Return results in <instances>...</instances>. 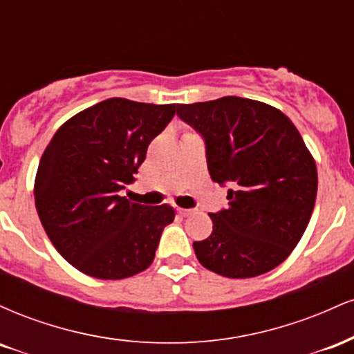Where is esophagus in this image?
Returning a JSON list of instances; mask_svg holds the SVG:
<instances>
[{
  "label": "esophagus",
  "mask_w": 354,
  "mask_h": 354,
  "mask_svg": "<svg viewBox=\"0 0 354 354\" xmlns=\"http://www.w3.org/2000/svg\"><path fill=\"white\" fill-rule=\"evenodd\" d=\"M176 209L181 216H191V214H194V209H185V208H176Z\"/></svg>",
  "instance_id": "34e87169"
}]
</instances>
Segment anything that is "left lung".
I'll list each match as a JSON object with an SVG mask.
<instances>
[{"mask_svg":"<svg viewBox=\"0 0 354 354\" xmlns=\"http://www.w3.org/2000/svg\"><path fill=\"white\" fill-rule=\"evenodd\" d=\"M200 133L211 180L230 185L228 208L211 213L213 233L194 241L198 261L226 278H253L281 265L301 239L318 173L286 115L261 101L225 96L178 104Z\"/></svg>","mask_w":354,"mask_h":354,"instance_id":"obj_1","label":"left lung"}]
</instances>
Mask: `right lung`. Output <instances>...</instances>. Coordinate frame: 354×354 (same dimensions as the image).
<instances>
[{"label": "right lung", "instance_id": "1", "mask_svg": "<svg viewBox=\"0 0 354 354\" xmlns=\"http://www.w3.org/2000/svg\"><path fill=\"white\" fill-rule=\"evenodd\" d=\"M176 108L104 100L68 120L44 149L36 211L53 246L81 273L123 279L153 263L174 209L129 203L120 193Z\"/></svg>", "mask_w": 354, "mask_h": 354}]
</instances>
